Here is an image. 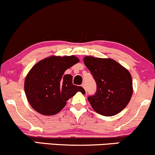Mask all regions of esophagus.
I'll return each mask as SVG.
<instances>
[{
    "instance_id": "esophagus-1",
    "label": "esophagus",
    "mask_w": 155,
    "mask_h": 155,
    "mask_svg": "<svg viewBox=\"0 0 155 155\" xmlns=\"http://www.w3.org/2000/svg\"><path fill=\"white\" fill-rule=\"evenodd\" d=\"M81 86H82V87H83V88H84V89H85V90H86V85H85V84H84V83H83V84H82V85H81Z\"/></svg>"
}]
</instances>
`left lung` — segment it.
Masks as SVG:
<instances>
[{
  "label": "left lung",
  "instance_id": "left-lung-1",
  "mask_svg": "<svg viewBox=\"0 0 155 155\" xmlns=\"http://www.w3.org/2000/svg\"><path fill=\"white\" fill-rule=\"evenodd\" d=\"M85 65L97 83V91L88 100L97 114L111 116L127 105L133 94V80L129 71L111 58L86 56Z\"/></svg>",
  "mask_w": 155,
  "mask_h": 155
}]
</instances>
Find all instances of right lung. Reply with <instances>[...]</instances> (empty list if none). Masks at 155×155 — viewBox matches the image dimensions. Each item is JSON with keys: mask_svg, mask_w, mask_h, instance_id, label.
Instances as JSON below:
<instances>
[{"mask_svg": "<svg viewBox=\"0 0 155 155\" xmlns=\"http://www.w3.org/2000/svg\"><path fill=\"white\" fill-rule=\"evenodd\" d=\"M79 62L74 55L50 56L41 60L29 71L25 80V92L31 107L42 115L51 116L64 108L67 101L83 87L73 85L72 76L64 74Z\"/></svg>", "mask_w": 155, "mask_h": 155, "instance_id": "right-lung-1", "label": "right lung"}]
</instances>
